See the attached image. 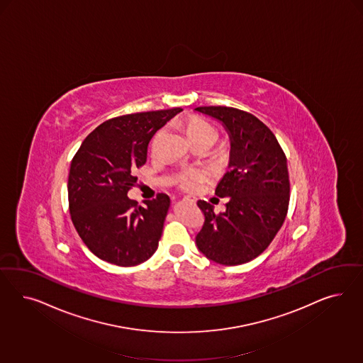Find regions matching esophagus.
Returning <instances> with one entry per match:
<instances>
[{"mask_svg":"<svg viewBox=\"0 0 363 363\" xmlns=\"http://www.w3.org/2000/svg\"><path fill=\"white\" fill-rule=\"evenodd\" d=\"M184 201H186V202H190V203H194L196 202V199L193 197H189V196H186V197H184Z\"/></svg>","mask_w":363,"mask_h":363,"instance_id":"esophagus-1","label":"esophagus"}]
</instances>
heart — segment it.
<instances>
[{"label": "heart", "mask_w": 363, "mask_h": 363, "mask_svg": "<svg viewBox=\"0 0 363 363\" xmlns=\"http://www.w3.org/2000/svg\"><path fill=\"white\" fill-rule=\"evenodd\" d=\"M187 135L191 140V143H210L211 145L217 141L218 132L217 129L205 120L201 118H193L187 122L186 126ZM162 133H157L153 140V146L157 145L158 140L161 138ZM202 179V174L197 170H184L179 173L177 178L178 185L185 189V190H194L198 186V184Z\"/></svg>", "instance_id": "obj_1"}]
</instances>
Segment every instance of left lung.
Returning a JSON list of instances; mask_svg holds the SVG:
<instances>
[{
	"mask_svg": "<svg viewBox=\"0 0 363 363\" xmlns=\"http://www.w3.org/2000/svg\"><path fill=\"white\" fill-rule=\"evenodd\" d=\"M223 123L230 137L229 172L216 196L228 197L226 210L198 201L205 220L198 231V249L220 264H242L264 253L284 225L290 181L286 155L273 132L255 116L228 106H199Z\"/></svg>",
	"mask_w": 363,
	"mask_h": 363,
	"instance_id": "left-lung-1",
	"label": "left lung"
}]
</instances>
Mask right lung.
Listing matches in <instances>:
<instances>
[{
	"mask_svg": "<svg viewBox=\"0 0 363 363\" xmlns=\"http://www.w3.org/2000/svg\"><path fill=\"white\" fill-rule=\"evenodd\" d=\"M181 108L143 111L102 122L74 154L67 196L72 222L89 250L117 266H135L158 247L170 198L164 193L145 201L128 197L145 165L147 145Z\"/></svg>",
	"mask_w": 363,
	"mask_h": 363,
	"instance_id": "1",
	"label": "right lung"
}]
</instances>
